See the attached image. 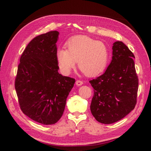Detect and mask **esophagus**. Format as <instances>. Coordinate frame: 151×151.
Here are the masks:
<instances>
[{"label": "esophagus", "instance_id": "34e87169", "mask_svg": "<svg viewBox=\"0 0 151 151\" xmlns=\"http://www.w3.org/2000/svg\"><path fill=\"white\" fill-rule=\"evenodd\" d=\"M83 84V81H81V80H77L76 81V85L77 86H81Z\"/></svg>", "mask_w": 151, "mask_h": 151}]
</instances>
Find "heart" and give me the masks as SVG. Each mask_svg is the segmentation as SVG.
<instances>
[{"label": "heart", "instance_id": "obj_1", "mask_svg": "<svg viewBox=\"0 0 151 151\" xmlns=\"http://www.w3.org/2000/svg\"><path fill=\"white\" fill-rule=\"evenodd\" d=\"M67 50L57 52V62L61 71L68 75L78 62V68L88 76H94L105 69L109 50L104 42L86 36H76L66 43Z\"/></svg>", "mask_w": 151, "mask_h": 151}]
</instances>
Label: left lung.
Here are the masks:
<instances>
[{"label": "left lung", "instance_id": "obj_1", "mask_svg": "<svg viewBox=\"0 0 151 151\" xmlns=\"http://www.w3.org/2000/svg\"><path fill=\"white\" fill-rule=\"evenodd\" d=\"M134 56L121 41L112 46L111 63L103 75L89 81L94 89L91 111L97 121L111 124L120 121L134 109L139 78Z\"/></svg>", "mask_w": 151, "mask_h": 151}]
</instances>
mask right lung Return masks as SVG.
<instances>
[{
    "label": "right lung",
    "mask_w": 151,
    "mask_h": 151,
    "mask_svg": "<svg viewBox=\"0 0 151 151\" xmlns=\"http://www.w3.org/2000/svg\"><path fill=\"white\" fill-rule=\"evenodd\" d=\"M59 32L35 37L20 58L14 87L22 112L43 124H53L62 116L66 98L75 79L58 73L56 42Z\"/></svg>",
    "instance_id": "obj_1"
}]
</instances>
